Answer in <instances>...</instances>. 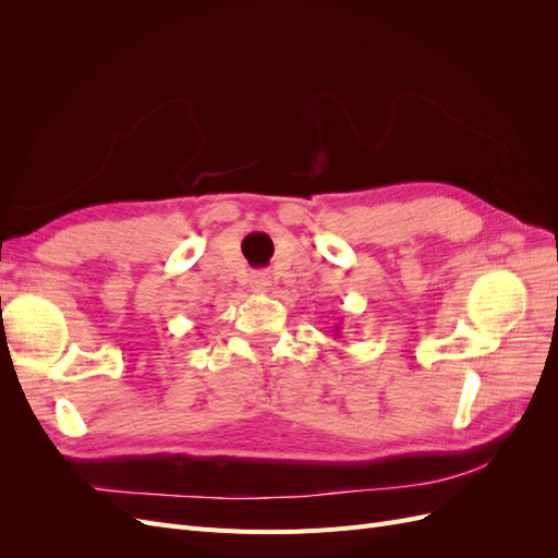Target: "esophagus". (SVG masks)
<instances>
[{
	"label": "esophagus",
	"mask_w": 558,
	"mask_h": 558,
	"mask_svg": "<svg viewBox=\"0 0 558 558\" xmlns=\"http://www.w3.org/2000/svg\"><path fill=\"white\" fill-rule=\"evenodd\" d=\"M269 286H272V277H269L267 272H256L251 277V289L253 291H267Z\"/></svg>",
	"instance_id": "esophagus-1"
}]
</instances>
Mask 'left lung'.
<instances>
[{
	"label": "left lung",
	"instance_id": "left-lung-1",
	"mask_svg": "<svg viewBox=\"0 0 558 558\" xmlns=\"http://www.w3.org/2000/svg\"><path fill=\"white\" fill-rule=\"evenodd\" d=\"M335 328H337V330H340V326H335ZM337 335H340V332H337Z\"/></svg>",
	"mask_w": 558,
	"mask_h": 558
}]
</instances>
